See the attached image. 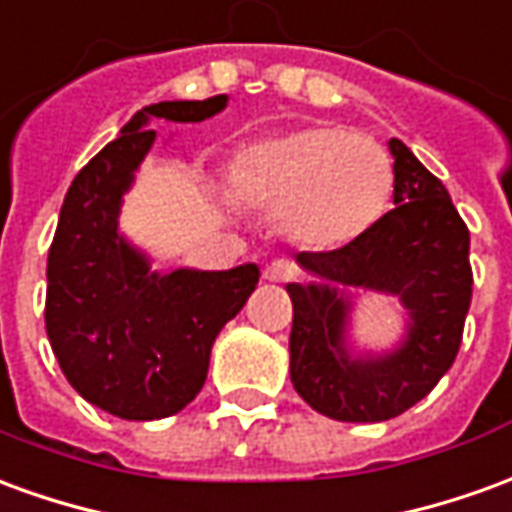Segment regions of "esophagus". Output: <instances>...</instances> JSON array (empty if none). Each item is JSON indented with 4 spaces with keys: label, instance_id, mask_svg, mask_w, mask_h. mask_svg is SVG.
Returning a JSON list of instances; mask_svg holds the SVG:
<instances>
[{
    "label": "esophagus",
    "instance_id": "1",
    "mask_svg": "<svg viewBox=\"0 0 512 512\" xmlns=\"http://www.w3.org/2000/svg\"><path fill=\"white\" fill-rule=\"evenodd\" d=\"M263 274L268 282H291L299 277V268L293 266L291 260H271Z\"/></svg>",
    "mask_w": 512,
    "mask_h": 512
}]
</instances>
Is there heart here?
<instances>
[{
    "label": "heart",
    "mask_w": 512,
    "mask_h": 512,
    "mask_svg": "<svg viewBox=\"0 0 512 512\" xmlns=\"http://www.w3.org/2000/svg\"><path fill=\"white\" fill-rule=\"evenodd\" d=\"M227 185L235 202L271 213L293 244L330 252L385 216L393 163L368 135L316 124L241 146L227 163Z\"/></svg>",
    "instance_id": "1"
}]
</instances>
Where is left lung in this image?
<instances>
[{"instance_id":"1","label":"left lung","mask_w":512,"mask_h":512,"mask_svg":"<svg viewBox=\"0 0 512 512\" xmlns=\"http://www.w3.org/2000/svg\"><path fill=\"white\" fill-rule=\"evenodd\" d=\"M393 210L355 244L299 252L307 282H288L293 302L291 382L316 413L374 424L405 413L455 363L471 305L468 230L443 182L399 138ZM393 295L403 332L388 350L357 347L354 293Z\"/></svg>"}]
</instances>
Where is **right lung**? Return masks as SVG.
<instances>
[{
    "label": "right lung",
    "mask_w": 512,
    "mask_h": 512,
    "mask_svg": "<svg viewBox=\"0 0 512 512\" xmlns=\"http://www.w3.org/2000/svg\"><path fill=\"white\" fill-rule=\"evenodd\" d=\"M227 102L219 94L138 110L74 177L60 207L46 266V335L71 388L110 416L155 421L191 405L221 327L260 280L257 263L157 271L119 224L124 196L155 146L149 124L213 119Z\"/></svg>",
    "instance_id": "obj_1"
}]
</instances>
